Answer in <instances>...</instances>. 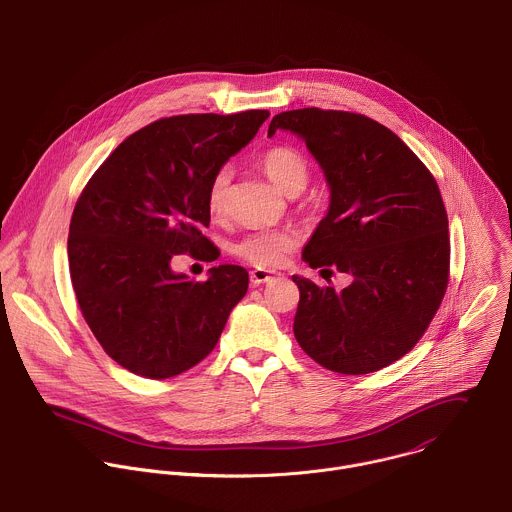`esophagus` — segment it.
Segmentation results:
<instances>
[{"label":"esophagus","mask_w":512,"mask_h":512,"mask_svg":"<svg viewBox=\"0 0 512 512\" xmlns=\"http://www.w3.org/2000/svg\"><path fill=\"white\" fill-rule=\"evenodd\" d=\"M273 279H275V273H271V271H265V269H253V271H251V285H253V287L271 283Z\"/></svg>","instance_id":"esophagus-1"}]
</instances>
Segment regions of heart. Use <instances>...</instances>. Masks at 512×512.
<instances>
[{"instance_id":"1","label":"heart","mask_w":512,"mask_h":512,"mask_svg":"<svg viewBox=\"0 0 512 512\" xmlns=\"http://www.w3.org/2000/svg\"><path fill=\"white\" fill-rule=\"evenodd\" d=\"M259 165L267 177L287 195H299L309 181V161L291 145H273L259 155ZM233 171L229 165H221L213 171L205 203L211 215L219 217L227 209ZM297 247V233L291 229H259L243 235L233 243L231 253L241 261L259 267L273 269L285 263L289 253Z\"/></svg>"}]
</instances>
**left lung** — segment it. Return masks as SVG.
I'll return each instance as SVG.
<instances>
[{
  "label": "left lung",
  "mask_w": 512,
  "mask_h": 512,
  "mask_svg": "<svg viewBox=\"0 0 512 512\" xmlns=\"http://www.w3.org/2000/svg\"><path fill=\"white\" fill-rule=\"evenodd\" d=\"M301 135L331 187L327 217L303 251L311 269L353 275L343 291L293 275V333L321 367L375 373L407 355L447 293V209L427 165L385 125L351 111L305 107L273 117L269 135Z\"/></svg>",
  "instance_id": "left-lung-1"
}]
</instances>
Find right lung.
<instances>
[{
	"instance_id": "1",
	"label": "right lung",
	"mask_w": 512,
	"mask_h": 512,
	"mask_svg": "<svg viewBox=\"0 0 512 512\" xmlns=\"http://www.w3.org/2000/svg\"><path fill=\"white\" fill-rule=\"evenodd\" d=\"M267 117L249 109L157 119L117 145L83 187L67 237L71 285L91 333L123 369L157 381L189 371L245 297L249 273L239 265L189 281L171 261L219 257L203 235L207 183Z\"/></svg>"
}]
</instances>
